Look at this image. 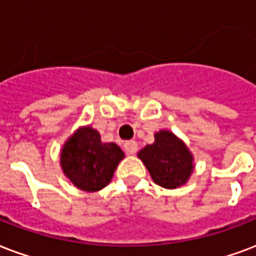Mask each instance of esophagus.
<instances>
[{
    "label": "esophagus",
    "mask_w": 256,
    "mask_h": 256,
    "mask_svg": "<svg viewBox=\"0 0 256 256\" xmlns=\"http://www.w3.org/2000/svg\"><path fill=\"white\" fill-rule=\"evenodd\" d=\"M124 152L128 154H136V150H138V145H136V141H128L124 142Z\"/></svg>",
    "instance_id": "1"
}]
</instances>
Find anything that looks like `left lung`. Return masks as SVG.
I'll return each mask as SVG.
<instances>
[{
	"label": "left lung",
	"mask_w": 256,
	"mask_h": 256,
	"mask_svg": "<svg viewBox=\"0 0 256 256\" xmlns=\"http://www.w3.org/2000/svg\"><path fill=\"white\" fill-rule=\"evenodd\" d=\"M152 180L160 186L176 189L186 184L194 169V158L185 142L169 130L154 134V142L138 152Z\"/></svg>",
	"instance_id": "8db88e82"
}]
</instances>
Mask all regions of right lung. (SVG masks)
<instances>
[{"instance_id": "1", "label": "right lung", "mask_w": 256, "mask_h": 256, "mask_svg": "<svg viewBox=\"0 0 256 256\" xmlns=\"http://www.w3.org/2000/svg\"><path fill=\"white\" fill-rule=\"evenodd\" d=\"M124 153L114 142H102L91 126H80L60 150V166L76 188L98 192L110 184Z\"/></svg>"}]
</instances>
